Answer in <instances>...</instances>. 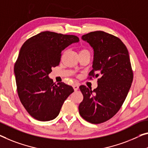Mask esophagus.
Masks as SVG:
<instances>
[{
    "mask_svg": "<svg viewBox=\"0 0 148 148\" xmlns=\"http://www.w3.org/2000/svg\"><path fill=\"white\" fill-rule=\"evenodd\" d=\"M73 87L75 91H76L79 89V85H77V84H74L73 86Z\"/></svg>",
    "mask_w": 148,
    "mask_h": 148,
    "instance_id": "obj_1",
    "label": "esophagus"
}]
</instances>
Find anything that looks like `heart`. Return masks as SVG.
I'll return each instance as SVG.
<instances>
[{
  "instance_id": "heart-1",
  "label": "heart",
  "mask_w": 148,
  "mask_h": 148,
  "mask_svg": "<svg viewBox=\"0 0 148 148\" xmlns=\"http://www.w3.org/2000/svg\"><path fill=\"white\" fill-rule=\"evenodd\" d=\"M83 50H85V49H83ZM83 50H81V51H83Z\"/></svg>"
}]
</instances>
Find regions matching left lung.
Wrapping results in <instances>:
<instances>
[{
	"label": "left lung",
	"mask_w": 148,
	"mask_h": 148,
	"mask_svg": "<svg viewBox=\"0 0 148 148\" xmlns=\"http://www.w3.org/2000/svg\"><path fill=\"white\" fill-rule=\"evenodd\" d=\"M94 50L92 69L89 79L98 77V87L92 90L79 87L83 100L79 106L83 119L101 124L112 118L121 108L133 81L128 51L119 38L103 31L82 36Z\"/></svg>",
	"instance_id": "1"
}]
</instances>
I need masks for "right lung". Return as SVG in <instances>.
Listing matches in <instances>:
<instances>
[{
    "label": "right lung",
    "instance_id": "right-lung-1",
    "mask_svg": "<svg viewBox=\"0 0 148 148\" xmlns=\"http://www.w3.org/2000/svg\"><path fill=\"white\" fill-rule=\"evenodd\" d=\"M74 35L42 32L24 43L14 65L17 92L29 114L40 121L58 116L64 101L74 91L63 82L56 84L48 77L60 64L61 51L78 42Z\"/></svg>",
    "mask_w": 148,
    "mask_h": 148
}]
</instances>
